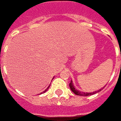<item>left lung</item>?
Listing matches in <instances>:
<instances>
[{
	"instance_id": "left-lung-1",
	"label": "left lung",
	"mask_w": 121,
	"mask_h": 121,
	"mask_svg": "<svg viewBox=\"0 0 121 121\" xmlns=\"http://www.w3.org/2000/svg\"><path fill=\"white\" fill-rule=\"evenodd\" d=\"M69 87H70V89L71 90V91H72L75 94H76V95H81V96H87V95H93V94H96V93L99 92V91H100L102 90V89H100V90H99L95 91H94V92H90V93L81 92V91H79V90H77V89H75V87L74 86H73V83L72 81H71L70 83H69Z\"/></svg>"
}]
</instances>
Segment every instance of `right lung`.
Instances as JSON below:
<instances>
[{"instance_id":"obj_1","label":"right lung","mask_w":121,"mask_h":121,"mask_svg":"<svg viewBox=\"0 0 121 121\" xmlns=\"http://www.w3.org/2000/svg\"><path fill=\"white\" fill-rule=\"evenodd\" d=\"M49 87H50V86H49L48 87H47V89H46V90H45L44 91V93H45V92H46V91L48 90V88H49Z\"/></svg>"}]
</instances>
